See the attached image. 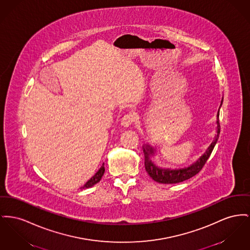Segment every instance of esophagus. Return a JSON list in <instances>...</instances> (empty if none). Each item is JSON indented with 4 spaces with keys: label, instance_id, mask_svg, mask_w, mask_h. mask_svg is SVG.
Wrapping results in <instances>:
<instances>
[{
    "label": "esophagus",
    "instance_id": "esophagus-1",
    "mask_svg": "<svg viewBox=\"0 0 250 250\" xmlns=\"http://www.w3.org/2000/svg\"><path fill=\"white\" fill-rule=\"evenodd\" d=\"M135 121V117L133 115V113H127V114H125L123 118H122V121H121V124L123 126L125 127H127L129 126L133 122Z\"/></svg>",
    "mask_w": 250,
    "mask_h": 250
}]
</instances>
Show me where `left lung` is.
Here are the masks:
<instances>
[{"label": "left lung", "instance_id": "8db88e82", "mask_svg": "<svg viewBox=\"0 0 250 250\" xmlns=\"http://www.w3.org/2000/svg\"><path fill=\"white\" fill-rule=\"evenodd\" d=\"M223 103V99L222 102ZM220 134V123H219V111L217 113V135L215 137V140L211 143V145L208 148L206 151L205 154L190 167L184 168V169H179V170H170V169H162L156 166L153 162L150 161L149 156L154 154V149L149 146H146V148H144L145 152V166L148 175L152 179L159 183H163V184H174V183H179L182 182L186 179H189L196 174H198L201 169L204 167L206 162L208 159L209 158L213 148L215 146L217 140L219 138Z\"/></svg>", "mask_w": 250, "mask_h": 250}]
</instances>
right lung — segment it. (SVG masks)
<instances>
[{
	"label": "right lung",
	"instance_id": "obj_1",
	"mask_svg": "<svg viewBox=\"0 0 250 250\" xmlns=\"http://www.w3.org/2000/svg\"><path fill=\"white\" fill-rule=\"evenodd\" d=\"M104 173V167L103 165V166L98 170V172H97L94 176H92L89 180L87 181V183L82 187V189H86V188L92 187L93 185H95L96 183H98V182L101 180V178H102V176H103Z\"/></svg>",
	"mask_w": 250,
	"mask_h": 250
}]
</instances>
